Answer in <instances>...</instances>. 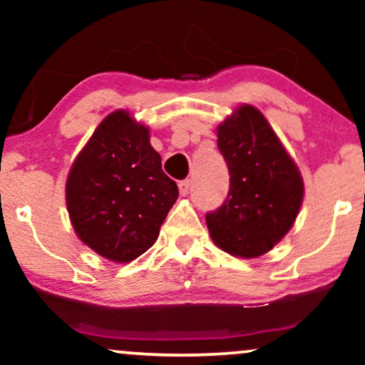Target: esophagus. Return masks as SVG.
Wrapping results in <instances>:
<instances>
[{
  "mask_svg": "<svg viewBox=\"0 0 365 365\" xmlns=\"http://www.w3.org/2000/svg\"><path fill=\"white\" fill-rule=\"evenodd\" d=\"M178 187H179V194H181V196H187L189 191H191V181H189V179H184V181L178 184Z\"/></svg>",
  "mask_w": 365,
  "mask_h": 365,
  "instance_id": "1",
  "label": "esophagus"
}]
</instances>
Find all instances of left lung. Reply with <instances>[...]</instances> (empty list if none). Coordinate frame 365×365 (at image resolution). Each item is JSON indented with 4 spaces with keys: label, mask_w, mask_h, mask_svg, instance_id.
Wrapping results in <instances>:
<instances>
[{
    "label": "left lung",
    "mask_w": 365,
    "mask_h": 365,
    "mask_svg": "<svg viewBox=\"0 0 365 365\" xmlns=\"http://www.w3.org/2000/svg\"><path fill=\"white\" fill-rule=\"evenodd\" d=\"M217 148L231 187L206 214L212 241L237 257H259L276 246L296 221L304 199L301 173L261 111L237 108L217 128Z\"/></svg>",
    "instance_id": "obj_1"
}]
</instances>
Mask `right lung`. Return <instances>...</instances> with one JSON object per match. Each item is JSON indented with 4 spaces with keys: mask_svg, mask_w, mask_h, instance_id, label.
I'll return each instance as SVG.
<instances>
[{
    "mask_svg": "<svg viewBox=\"0 0 365 365\" xmlns=\"http://www.w3.org/2000/svg\"><path fill=\"white\" fill-rule=\"evenodd\" d=\"M178 196L148 128L121 109L103 119L66 181V206L78 237L114 262L133 261L156 242Z\"/></svg>",
    "mask_w": 365,
    "mask_h": 365,
    "instance_id": "add662e5",
    "label": "right lung"
}]
</instances>
